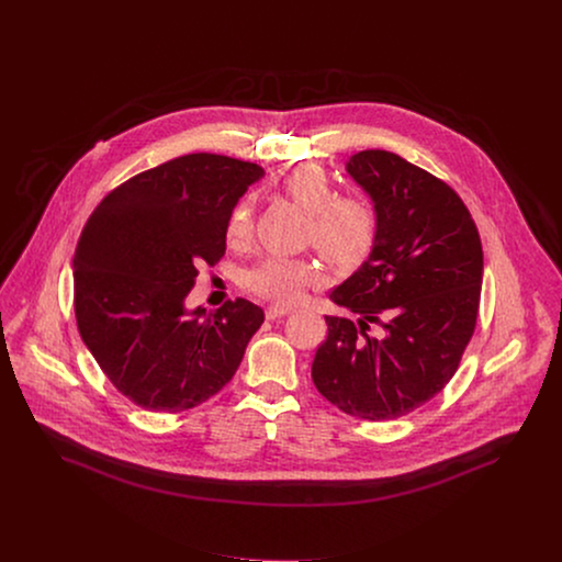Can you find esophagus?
I'll return each instance as SVG.
<instances>
[{
    "instance_id": "obj_1",
    "label": "esophagus",
    "mask_w": 562,
    "mask_h": 562,
    "mask_svg": "<svg viewBox=\"0 0 562 562\" xmlns=\"http://www.w3.org/2000/svg\"><path fill=\"white\" fill-rule=\"evenodd\" d=\"M293 312V307H289V305H269L267 310H265V316H267V321H276V318H282V316H286V314H291Z\"/></svg>"
}]
</instances>
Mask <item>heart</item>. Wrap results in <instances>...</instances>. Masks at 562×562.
Instances as JSON below:
<instances>
[{
    "label": "heart",
    "mask_w": 562,
    "mask_h": 562,
    "mask_svg": "<svg viewBox=\"0 0 562 562\" xmlns=\"http://www.w3.org/2000/svg\"><path fill=\"white\" fill-rule=\"evenodd\" d=\"M280 191L307 212L305 239L337 269H357L369 259L378 244L380 216L369 199L337 195L329 171L318 164H303L280 180ZM252 235V207L248 201L233 205L225 239L233 248L244 246ZM321 280L318 267L305 257L269 255L248 267L241 276L246 291L291 303Z\"/></svg>",
    "instance_id": "heart-1"
}]
</instances>
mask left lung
I'll return each instance as SVG.
<instances>
[{
    "mask_svg": "<svg viewBox=\"0 0 562 562\" xmlns=\"http://www.w3.org/2000/svg\"><path fill=\"white\" fill-rule=\"evenodd\" d=\"M346 169L373 201L380 235L329 295L359 321L325 316L312 380L341 412L393 420L441 393L459 369L477 321L482 241L462 199L395 153L361 150Z\"/></svg>",
    "mask_w": 562,
    "mask_h": 562,
    "instance_id": "8db88e82",
    "label": "left lung"
}]
</instances>
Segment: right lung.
Masks as SVG:
<instances>
[{"label": "right lung", "mask_w": 562, "mask_h": 562, "mask_svg": "<svg viewBox=\"0 0 562 562\" xmlns=\"http://www.w3.org/2000/svg\"><path fill=\"white\" fill-rule=\"evenodd\" d=\"M263 167L195 153L110 191L74 255V312L85 346L121 395L184 412L216 395L244 359L263 310L246 299L189 312L198 267L221 261L225 223Z\"/></svg>", "instance_id": "obj_1"}]
</instances>
